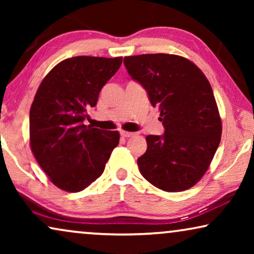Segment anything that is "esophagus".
<instances>
[{"mask_svg": "<svg viewBox=\"0 0 254 254\" xmlns=\"http://www.w3.org/2000/svg\"><path fill=\"white\" fill-rule=\"evenodd\" d=\"M120 134L123 135L124 137H130L135 135V133H133V131H127V130H120Z\"/></svg>", "mask_w": 254, "mask_h": 254, "instance_id": "1", "label": "esophagus"}]
</instances>
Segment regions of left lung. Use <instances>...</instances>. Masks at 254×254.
Masks as SVG:
<instances>
[{
	"instance_id": "8db88e82",
	"label": "left lung",
	"mask_w": 254,
	"mask_h": 254,
	"mask_svg": "<svg viewBox=\"0 0 254 254\" xmlns=\"http://www.w3.org/2000/svg\"><path fill=\"white\" fill-rule=\"evenodd\" d=\"M130 77L147 90L161 112L164 134L148 135L137 158L141 175L165 192L195 185L221 141L222 121L210 83L192 61L175 54L125 57Z\"/></svg>"
}]
</instances>
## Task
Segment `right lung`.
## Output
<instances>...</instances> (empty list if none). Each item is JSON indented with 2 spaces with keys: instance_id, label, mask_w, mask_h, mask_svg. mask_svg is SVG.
Segmentation results:
<instances>
[{
  "instance_id": "obj_1",
  "label": "right lung",
  "mask_w": 254,
  "mask_h": 254,
  "mask_svg": "<svg viewBox=\"0 0 254 254\" xmlns=\"http://www.w3.org/2000/svg\"><path fill=\"white\" fill-rule=\"evenodd\" d=\"M123 58L75 57L45 76L30 110V145L38 164L59 189L79 192L99 178L119 131L84 125L100 90Z\"/></svg>"
}]
</instances>
